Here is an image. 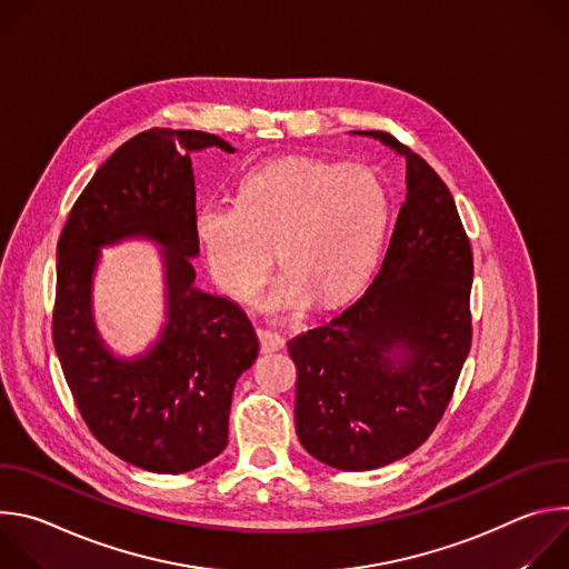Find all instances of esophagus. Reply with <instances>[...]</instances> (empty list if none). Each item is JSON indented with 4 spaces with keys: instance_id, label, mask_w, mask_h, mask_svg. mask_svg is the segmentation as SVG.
Segmentation results:
<instances>
[{
    "instance_id": "obj_1",
    "label": "esophagus",
    "mask_w": 569,
    "mask_h": 569,
    "mask_svg": "<svg viewBox=\"0 0 569 569\" xmlns=\"http://www.w3.org/2000/svg\"><path fill=\"white\" fill-rule=\"evenodd\" d=\"M257 336H259V340H261V353H274V351H281V349L286 347V340H283L279 333L259 329Z\"/></svg>"
}]
</instances>
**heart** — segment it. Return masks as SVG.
Instances as JSON below:
<instances>
[{
    "instance_id": "heart-1",
    "label": "heart",
    "mask_w": 569,
    "mask_h": 569,
    "mask_svg": "<svg viewBox=\"0 0 569 569\" xmlns=\"http://www.w3.org/2000/svg\"><path fill=\"white\" fill-rule=\"evenodd\" d=\"M389 218L378 176L362 164L292 154L240 180L236 202H207L196 216L216 283L252 301L270 277L274 250L286 272L263 297L270 315L340 306L369 281Z\"/></svg>"
}]
</instances>
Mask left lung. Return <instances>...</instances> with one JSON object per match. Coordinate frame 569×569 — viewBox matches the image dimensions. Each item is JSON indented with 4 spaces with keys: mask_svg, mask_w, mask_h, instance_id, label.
I'll use <instances>...</instances> for the list:
<instances>
[{
    "mask_svg": "<svg viewBox=\"0 0 569 569\" xmlns=\"http://www.w3.org/2000/svg\"><path fill=\"white\" fill-rule=\"evenodd\" d=\"M356 134L405 157L408 196L365 295L288 342L297 437L338 470H373L415 452L441 421L472 338V252L448 187L391 134Z\"/></svg>",
    "mask_w": 569,
    "mask_h": 569,
    "instance_id": "8db88e82",
    "label": "left lung"
}]
</instances>
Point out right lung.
<instances>
[{"mask_svg":"<svg viewBox=\"0 0 569 569\" xmlns=\"http://www.w3.org/2000/svg\"><path fill=\"white\" fill-rule=\"evenodd\" d=\"M224 139L152 128L119 146L69 211L56 250L53 347L76 408L119 459L150 472H189L227 446L238 376L259 356L248 315L196 288L193 150ZM146 237L162 248L168 323L146 355L114 357L91 308L100 248Z\"/></svg>","mask_w":569,"mask_h":569,"instance_id":"right-lung-1","label":"right lung"}]
</instances>
